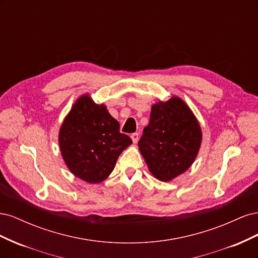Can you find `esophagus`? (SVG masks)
Returning a JSON list of instances; mask_svg holds the SVG:
<instances>
[{
  "label": "esophagus",
  "mask_w": 258,
  "mask_h": 258,
  "mask_svg": "<svg viewBox=\"0 0 258 258\" xmlns=\"http://www.w3.org/2000/svg\"><path fill=\"white\" fill-rule=\"evenodd\" d=\"M131 140H132V142H134V143H137L139 141V134H137V132L132 134L131 135Z\"/></svg>",
  "instance_id": "esophagus-1"
}]
</instances>
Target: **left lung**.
<instances>
[{"label": "left lung", "mask_w": 258, "mask_h": 258, "mask_svg": "<svg viewBox=\"0 0 258 258\" xmlns=\"http://www.w3.org/2000/svg\"><path fill=\"white\" fill-rule=\"evenodd\" d=\"M201 141L196 116L174 96L152 105L150 122L138 145L150 172L159 181L169 182L192 165Z\"/></svg>", "instance_id": "8db88e82"}]
</instances>
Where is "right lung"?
Returning <instances> with one entry per match:
<instances>
[{"mask_svg": "<svg viewBox=\"0 0 258 258\" xmlns=\"http://www.w3.org/2000/svg\"><path fill=\"white\" fill-rule=\"evenodd\" d=\"M59 147L71 172L89 184L103 182L132 140L119 132V122L105 104H97L88 93L72 105L59 130Z\"/></svg>", "mask_w": 258, "mask_h": 258, "instance_id": "1", "label": "right lung"}]
</instances>
